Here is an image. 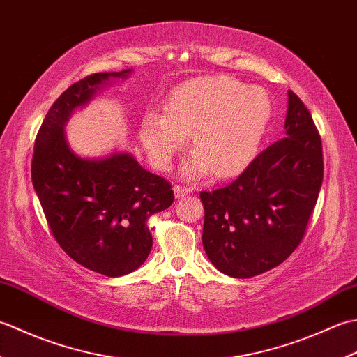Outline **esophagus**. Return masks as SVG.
Masks as SVG:
<instances>
[{"instance_id":"obj_1","label":"esophagus","mask_w":357,"mask_h":357,"mask_svg":"<svg viewBox=\"0 0 357 357\" xmlns=\"http://www.w3.org/2000/svg\"><path fill=\"white\" fill-rule=\"evenodd\" d=\"M173 192H174V196H176V198L179 199V198H183V196L190 193L192 188L190 187H183V185H174Z\"/></svg>"}]
</instances>
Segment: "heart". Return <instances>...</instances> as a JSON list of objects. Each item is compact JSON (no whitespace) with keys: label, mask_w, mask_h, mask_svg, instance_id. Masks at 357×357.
I'll use <instances>...</instances> for the list:
<instances>
[{"label":"heart","mask_w":357,"mask_h":357,"mask_svg":"<svg viewBox=\"0 0 357 357\" xmlns=\"http://www.w3.org/2000/svg\"><path fill=\"white\" fill-rule=\"evenodd\" d=\"M270 116L271 101L262 89L229 77H206L174 90L165 113H147L141 141L150 161L165 170L190 135L196 153L185 164L187 176L210 169L216 176H229L252 161Z\"/></svg>","instance_id":"1"}]
</instances>
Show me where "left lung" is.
Masks as SVG:
<instances>
[{"instance_id":"1","label":"left lung","mask_w":357,"mask_h":357,"mask_svg":"<svg viewBox=\"0 0 357 357\" xmlns=\"http://www.w3.org/2000/svg\"><path fill=\"white\" fill-rule=\"evenodd\" d=\"M324 178L322 142L305 104L288 90L285 138L261 151L222 188L201 192L202 245L224 275L278 267L301 244Z\"/></svg>"}]
</instances>
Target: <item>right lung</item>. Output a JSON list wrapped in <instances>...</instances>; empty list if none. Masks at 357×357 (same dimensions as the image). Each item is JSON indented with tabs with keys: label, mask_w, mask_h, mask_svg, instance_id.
Instances as JSON below:
<instances>
[{
	"label": "right lung",
	"mask_w": 357,
	"mask_h": 357,
	"mask_svg": "<svg viewBox=\"0 0 357 357\" xmlns=\"http://www.w3.org/2000/svg\"><path fill=\"white\" fill-rule=\"evenodd\" d=\"M130 72L89 75L63 92L38 130L32 158V183L53 238L75 262L109 278L128 275L147 259L153 244L147 219L172 206V185L130 153L79 158L64 126L110 78Z\"/></svg>",
	"instance_id": "obj_1"
}]
</instances>
